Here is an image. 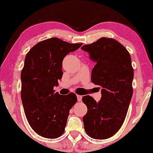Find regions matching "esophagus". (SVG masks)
I'll return each mask as SVG.
<instances>
[{
	"instance_id": "1",
	"label": "esophagus",
	"mask_w": 153,
	"mask_h": 153,
	"mask_svg": "<svg viewBox=\"0 0 153 153\" xmlns=\"http://www.w3.org/2000/svg\"><path fill=\"white\" fill-rule=\"evenodd\" d=\"M77 99H78V101H82V96L78 95V96H77Z\"/></svg>"
}]
</instances>
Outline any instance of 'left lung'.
Instances as JSON below:
<instances>
[{
    "mask_svg": "<svg viewBox=\"0 0 153 153\" xmlns=\"http://www.w3.org/2000/svg\"><path fill=\"white\" fill-rule=\"evenodd\" d=\"M81 49L96 62L91 81L101 87L99 102L90 96L82 98L88 108L82 117L84 129L91 137L105 140L122 126L132 97L134 71L130 54L117 40L106 37Z\"/></svg>",
    "mask_w": 153,
    "mask_h": 153,
    "instance_id": "1",
    "label": "left lung"
}]
</instances>
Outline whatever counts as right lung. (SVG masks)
<instances>
[{"instance_id": "right-lung-1", "label": "right lung", "mask_w": 153, "mask_h": 153, "mask_svg": "<svg viewBox=\"0 0 153 153\" xmlns=\"http://www.w3.org/2000/svg\"><path fill=\"white\" fill-rule=\"evenodd\" d=\"M81 45L53 37L39 42L26 54L21 97L29 125L43 137L55 139L64 133L70 110L77 102L73 93L62 96L53 88L62 79L64 57Z\"/></svg>"}]
</instances>
